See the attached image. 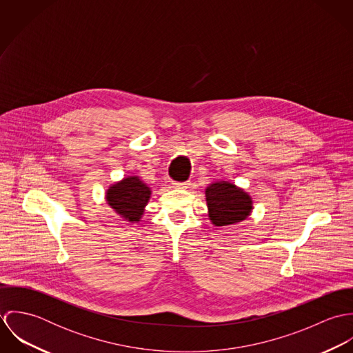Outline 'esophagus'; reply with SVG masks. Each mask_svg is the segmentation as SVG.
Segmentation results:
<instances>
[{"label": "esophagus", "mask_w": 353, "mask_h": 353, "mask_svg": "<svg viewBox=\"0 0 353 353\" xmlns=\"http://www.w3.org/2000/svg\"><path fill=\"white\" fill-rule=\"evenodd\" d=\"M172 186H174L175 189H188V188L190 186V183H189V182H182V183H181V182H174Z\"/></svg>", "instance_id": "1"}]
</instances>
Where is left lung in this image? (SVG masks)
Masks as SVG:
<instances>
[{
  "label": "left lung",
  "instance_id": "obj_1",
  "mask_svg": "<svg viewBox=\"0 0 353 353\" xmlns=\"http://www.w3.org/2000/svg\"><path fill=\"white\" fill-rule=\"evenodd\" d=\"M209 219L216 227L236 224L252 213V197L234 183L219 181L205 190Z\"/></svg>",
  "mask_w": 353,
  "mask_h": 353
}]
</instances>
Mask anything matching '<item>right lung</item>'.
<instances>
[{"label": "right lung", "instance_id": "add662e5", "mask_svg": "<svg viewBox=\"0 0 353 353\" xmlns=\"http://www.w3.org/2000/svg\"><path fill=\"white\" fill-rule=\"evenodd\" d=\"M150 199L151 189L139 176L123 178L105 193L107 203L129 223L140 221Z\"/></svg>", "mask_w": 353, "mask_h": 353}]
</instances>
